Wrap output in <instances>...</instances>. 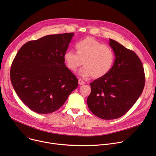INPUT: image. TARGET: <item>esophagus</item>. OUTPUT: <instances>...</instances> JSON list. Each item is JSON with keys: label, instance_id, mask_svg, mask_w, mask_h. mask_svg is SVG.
I'll return each instance as SVG.
<instances>
[{"label": "esophagus", "instance_id": "34e87169", "mask_svg": "<svg viewBox=\"0 0 156 156\" xmlns=\"http://www.w3.org/2000/svg\"><path fill=\"white\" fill-rule=\"evenodd\" d=\"M78 84L80 85H83L85 84V82L84 81H83L81 79H79L78 80Z\"/></svg>", "mask_w": 156, "mask_h": 156}]
</instances>
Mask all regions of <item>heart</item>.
Returning <instances> with one entry per match:
<instances>
[{
    "instance_id": "1",
    "label": "heart",
    "mask_w": 156,
    "mask_h": 156,
    "mask_svg": "<svg viewBox=\"0 0 156 156\" xmlns=\"http://www.w3.org/2000/svg\"><path fill=\"white\" fill-rule=\"evenodd\" d=\"M76 52L69 49L63 55V60L67 68L75 72L83 63L84 66L78 74L83 78L93 76L95 78L107 75L115 62V54L105 44L91 37L76 42Z\"/></svg>"
}]
</instances>
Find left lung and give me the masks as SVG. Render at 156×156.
I'll return each instance as SVG.
<instances>
[{"instance_id": "8db88e82", "label": "left lung", "mask_w": 156, "mask_h": 156, "mask_svg": "<svg viewBox=\"0 0 156 156\" xmlns=\"http://www.w3.org/2000/svg\"><path fill=\"white\" fill-rule=\"evenodd\" d=\"M115 54L112 69L90 83L91 92L87 99L92 113L104 120L121 117L135 104L145 84L141 61L133 51L110 39Z\"/></svg>"}]
</instances>
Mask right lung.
Masks as SVG:
<instances>
[{"label": "right lung", "mask_w": 156, "mask_h": 156, "mask_svg": "<svg viewBox=\"0 0 156 156\" xmlns=\"http://www.w3.org/2000/svg\"><path fill=\"white\" fill-rule=\"evenodd\" d=\"M73 35L44 36L28 41L17 52L11 66V82L21 101L34 112H55L77 87L78 79L63 60Z\"/></svg>", "instance_id": "add662e5"}]
</instances>
